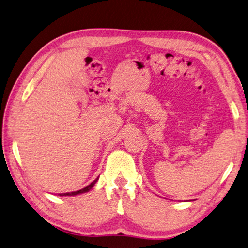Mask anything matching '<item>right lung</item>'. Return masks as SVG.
<instances>
[{"label":"right lung","instance_id":"add662e5","mask_svg":"<svg viewBox=\"0 0 248 248\" xmlns=\"http://www.w3.org/2000/svg\"><path fill=\"white\" fill-rule=\"evenodd\" d=\"M97 180H98V178H96L95 180H94V181L91 184H89L88 186H85L84 188H81V190H79V191L70 192V193H62V194H60V195L61 196H73V195H78V194H82V193H85V192H89L94 186V184L96 183Z\"/></svg>","mask_w":248,"mask_h":248}]
</instances>
